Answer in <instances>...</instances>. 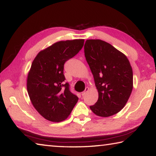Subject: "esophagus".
I'll return each instance as SVG.
<instances>
[{
  "instance_id": "obj_1",
  "label": "esophagus",
  "mask_w": 156,
  "mask_h": 156,
  "mask_svg": "<svg viewBox=\"0 0 156 156\" xmlns=\"http://www.w3.org/2000/svg\"><path fill=\"white\" fill-rule=\"evenodd\" d=\"M89 90V88L88 87H87L85 88V90H84L83 92H82V96H84L87 94V92Z\"/></svg>"
}]
</instances>
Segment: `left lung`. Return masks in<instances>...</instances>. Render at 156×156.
Instances as JSON below:
<instances>
[{
    "mask_svg": "<svg viewBox=\"0 0 156 156\" xmlns=\"http://www.w3.org/2000/svg\"><path fill=\"white\" fill-rule=\"evenodd\" d=\"M84 49L98 92L90 109L101 117L114 115L125 106L133 89L130 62L123 53L99 39L87 40Z\"/></svg>",
    "mask_w": 156,
    "mask_h": 156,
    "instance_id": "left-lung-1",
    "label": "left lung"
}]
</instances>
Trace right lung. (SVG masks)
Returning a JSON list of instances; mask_svg holds the SVG:
<instances>
[{
  "label": "right lung",
  "instance_id": "1",
  "mask_svg": "<svg viewBox=\"0 0 156 156\" xmlns=\"http://www.w3.org/2000/svg\"><path fill=\"white\" fill-rule=\"evenodd\" d=\"M84 39L59 41L42 50L33 60L28 73L27 89L33 106L46 120L67 119L78 98L65 83L64 65L84 45Z\"/></svg>",
  "mask_w": 156,
  "mask_h": 156
}]
</instances>
